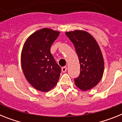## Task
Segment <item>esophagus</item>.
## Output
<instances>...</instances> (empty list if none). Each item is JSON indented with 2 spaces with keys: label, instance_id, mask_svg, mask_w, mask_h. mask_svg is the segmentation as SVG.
Here are the masks:
<instances>
[{
  "label": "esophagus",
  "instance_id": "34e87169",
  "mask_svg": "<svg viewBox=\"0 0 122 122\" xmlns=\"http://www.w3.org/2000/svg\"><path fill=\"white\" fill-rule=\"evenodd\" d=\"M66 70H67V67H66V66H63V67L62 68V71L63 72V73L66 72Z\"/></svg>",
  "mask_w": 122,
  "mask_h": 122
}]
</instances>
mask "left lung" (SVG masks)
Instances as JSON below:
<instances>
[{"mask_svg": "<svg viewBox=\"0 0 122 122\" xmlns=\"http://www.w3.org/2000/svg\"><path fill=\"white\" fill-rule=\"evenodd\" d=\"M73 43L80 63V74L74 79L82 90L91 89L98 84L104 71V60L97 41L86 31L66 32Z\"/></svg>", "mask_w": 122, "mask_h": 122, "instance_id": "left-lung-1", "label": "left lung"}]
</instances>
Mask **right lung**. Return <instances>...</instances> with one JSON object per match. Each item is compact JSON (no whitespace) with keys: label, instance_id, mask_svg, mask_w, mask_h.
<instances>
[{"label":"right lung","instance_id":"right-lung-1","mask_svg":"<svg viewBox=\"0 0 122 122\" xmlns=\"http://www.w3.org/2000/svg\"><path fill=\"white\" fill-rule=\"evenodd\" d=\"M60 32L48 28L36 31L25 42L21 53L24 76L36 90L48 92L57 83L61 68L51 53V47Z\"/></svg>","mask_w":122,"mask_h":122}]
</instances>
